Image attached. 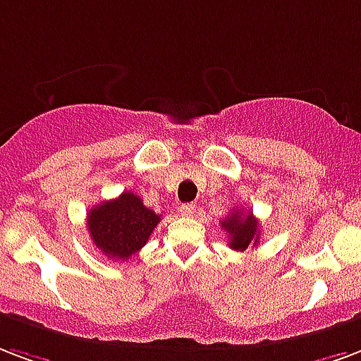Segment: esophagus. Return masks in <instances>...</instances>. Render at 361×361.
Instances as JSON below:
<instances>
[{
	"label": "esophagus",
	"instance_id": "34e87169",
	"mask_svg": "<svg viewBox=\"0 0 361 361\" xmlns=\"http://www.w3.org/2000/svg\"><path fill=\"white\" fill-rule=\"evenodd\" d=\"M180 212H181V216L191 217L192 214L197 212V206L191 204V202H187V204H181V206H180Z\"/></svg>",
	"mask_w": 361,
	"mask_h": 361
}]
</instances>
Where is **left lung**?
<instances>
[{"instance_id": "left-lung-1", "label": "left lung", "mask_w": 361, "mask_h": 361, "mask_svg": "<svg viewBox=\"0 0 361 361\" xmlns=\"http://www.w3.org/2000/svg\"><path fill=\"white\" fill-rule=\"evenodd\" d=\"M221 229L229 235V246L236 252H244L250 244L259 242V221L252 216V212L233 210L221 221Z\"/></svg>"}]
</instances>
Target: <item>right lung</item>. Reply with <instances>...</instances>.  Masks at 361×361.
I'll use <instances>...</instances> for the list:
<instances>
[{
	"instance_id": "1",
	"label": "right lung",
	"mask_w": 361,
	"mask_h": 361,
	"mask_svg": "<svg viewBox=\"0 0 361 361\" xmlns=\"http://www.w3.org/2000/svg\"><path fill=\"white\" fill-rule=\"evenodd\" d=\"M161 216L145 208L142 199L130 191L117 199L104 200L87 214L90 238L111 259H128L145 246Z\"/></svg>"
}]
</instances>
